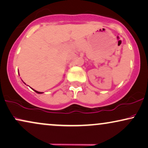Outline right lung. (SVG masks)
Returning <instances> with one entry per match:
<instances>
[{
    "instance_id": "add662e5",
    "label": "right lung",
    "mask_w": 148,
    "mask_h": 148,
    "mask_svg": "<svg viewBox=\"0 0 148 148\" xmlns=\"http://www.w3.org/2000/svg\"><path fill=\"white\" fill-rule=\"evenodd\" d=\"M33 90H34V89H33ZM34 91H35L36 93H43V92H40V91H36V90H34Z\"/></svg>"
}]
</instances>
